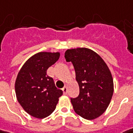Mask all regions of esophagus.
Here are the masks:
<instances>
[{"label": "esophagus", "instance_id": "esophagus-1", "mask_svg": "<svg viewBox=\"0 0 133 133\" xmlns=\"http://www.w3.org/2000/svg\"><path fill=\"white\" fill-rule=\"evenodd\" d=\"M62 91H63V94H67V87L66 86H65V87L62 88Z\"/></svg>", "mask_w": 133, "mask_h": 133}]
</instances>
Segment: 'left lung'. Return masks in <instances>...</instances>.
Instances as JSON below:
<instances>
[{
  "label": "left lung",
  "instance_id": "8db88e82",
  "mask_svg": "<svg viewBox=\"0 0 133 133\" xmlns=\"http://www.w3.org/2000/svg\"><path fill=\"white\" fill-rule=\"evenodd\" d=\"M65 58L74 67L79 87V96L71 98L74 111L88 120L98 118L108 108L113 94V80L107 64L86 48L68 49Z\"/></svg>",
  "mask_w": 133,
  "mask_h": 133
}]
</instances>
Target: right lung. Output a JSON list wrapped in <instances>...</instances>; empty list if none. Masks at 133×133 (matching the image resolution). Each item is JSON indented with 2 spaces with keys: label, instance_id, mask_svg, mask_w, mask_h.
I'll list each match as a JSON object with an SVG mask.
<instances>
[{
  "label": "right lung",
  "instance_id": "right-lung-1",
  "mask_svg": "<svg viewBox=\"0 0 133 133\" xmlns=\"http://www.w3.org/2000/svg\"><path fill=\"white\" fill-rule=\"evenodd\" d=\"M59 57V53L39 52L30 57L19 71L15 81L18 102L31 116L43 118L55 110L62 90L57 89L47 70Z\"/></svg>",
  "mask_w": 133,
  "mask_h": 133
}]
</instances>
